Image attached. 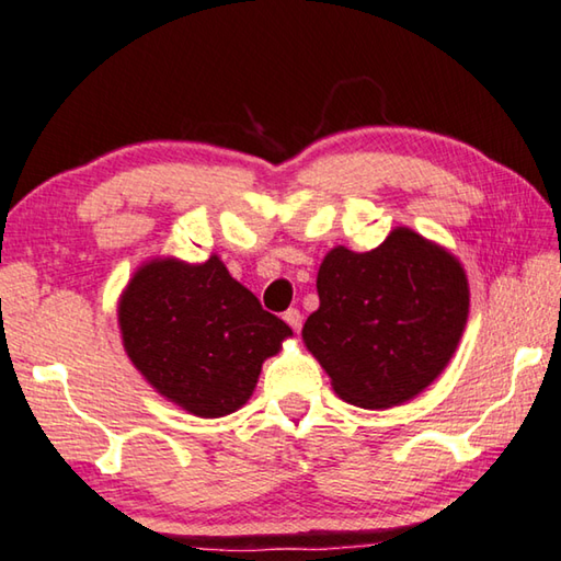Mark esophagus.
I'll return each mask as SVG.
<instances>
[{
    "label": "esophagus",
    "instance_id": "obj_1",
    "mask_svg": "<svg viewBox=\"0 0 561 561\" xmlns=\"http://www.w3.org/2000/svg\"><path fill=\"white\" fill-rule=\"evenodd\" d=\"M284 321H287L294 331H301V323H304V316L299 309H289L287 313H284Z\"/></svg>",
    "mask_w": 561,
    "mask_h": 561
}]
</instances>
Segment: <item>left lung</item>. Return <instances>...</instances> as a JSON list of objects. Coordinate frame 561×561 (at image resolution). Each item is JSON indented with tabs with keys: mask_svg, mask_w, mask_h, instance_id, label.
I'll use <instances>...</instances> for the list:
<instances>
[{
	"mask_svg": "<svg viewBox=\"0 0 561 561\" xmlns=\"http://www.w3.org/2000/svg\"><path fill=\"white\" fill-rule=\"evenodd\" d=\"M316 291L304 345L333 392L363 410L410 402L439 378L471 307L461 260L404 226L370 252H325Z\"/></svg>",
	"mask_w": 561,
	"mask_h": 561,
	"instance_id": "1",
	"label": "left lung"
}]
</instances>
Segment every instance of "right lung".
I'll use <instances>...</instances> for the list:
<instances>
[{"mask_svg": "<svg viewBox=\"0 0 561 561\" xmlns=\"http://www.w3.org/2000/svg\"><path fill=\"white\" fill-rule=\"evenodd\" d=\"M117 325L141 378L201 420L238 412L262 363L291 339L216 252L206 262L174 254L141 262L117 299Z\"/></svg>", "mask_w": 561, "mask_h": 561, "instance_id": "add662e5", "label": "right lung"}]
</instances>
